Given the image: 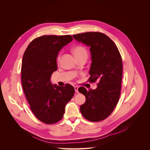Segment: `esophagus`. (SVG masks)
Masks as SVG:
<instances>
[{
  "label": "esophagus",
  "mask_w": 150,
  "mask_h": 150,
  "mask_svg": "<svg viewBox=\"0 0 150 150\" xmlns=\"http://www.w3.org/2000/svg\"><path fill=\"white\" fill-rule=\"evenodd\" d=\"M74 89H75V93H78V86H75V87H74Z\"/></svg>",
  "instance_id": "obj_1"
}]
</instances>
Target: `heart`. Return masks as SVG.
I'll use <instances>...</instances> for the list:
<instances>
[{
	"label": "heart",
	"instance_id": "heart-1",
	"mask_svg": "<svg viewBox=\"0 0 150 150\" xmlns=\"http://www.w3.org/2000/svg\"><path fill=\"white\" fill-rule=\"evenodd\" d=\"M72 52L74 56H75V57L76 58V59L81 57H87V55H88L87 50L84 47L82 46H76L74 47L72 49ZM60 59H61V56L60 55H59L57 58V63H60Z\"/></svg>",
	"mask_w": 150,
	"mask_h": 150
}]
</instances>
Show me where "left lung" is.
Here are the masks:
<instances>
[{
  "mask_svg": "<svg viewBox=\"0 0 150 150\" xmlns=\"http://www.w3.org/2000/svg\"><path fill=\"white\" fill-rule=\"evenodd\" d=\"M78 41L90 47L92 63L90 82H98L96 90L78 89L86 98L80 106L82 116L89 121L99 122L113 112L118 103L122 85V57L115 42L100 32H87L73 35Z\"/></svg>",
  "mask_w": 150,
  "mask_h": 150,
  "instance_id": "1",
  "label": "left lung"
}]
</instances>
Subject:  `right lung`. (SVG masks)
I'll return each mask as SVG.
<instances>
[{
    "label": "right lung",
    "mask_w": 150,
    "mask_h": 150,
    "mask_svg": "<svg viewBox=\"0 0 150 150\" xmlns=\"http://www.w3.org/2000/svg\"><path fill=\"white\" fill-rule=\"evenodd\" d=\"M72 40L71 35H42L30 42L23 55L21 81L25 97L35 116L46 124L63 118L65 105L75 93L71 85H52L50 81L57 69L59 52Z\"/></svg>",
    "instance_id": "obj_1"
}]
</instances>
